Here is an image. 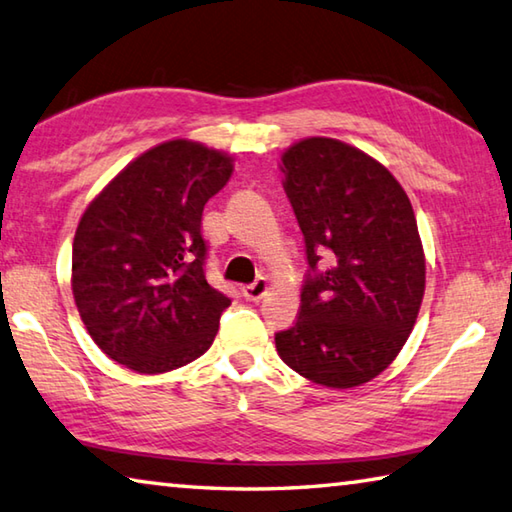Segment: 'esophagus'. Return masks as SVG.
<instances>
[{
    "label": "esophagus",
    "instance_id": "obj_1",
    "mask_svg": "<svg viewBox=\"0 0 512 512\" xmlns=\"http://www.w3.org/2000/svg\"><path fill=\"white\" fill-rule=\"evenodd\" d=\"M266 291H268L266 277H257L253 284H248V286L241 288V293H244V297H246V300H250V302L262 300V297L266 295Z\"/></svg>",
    "mask_w": 512,
    "mask_h": 512
}]
</instances>
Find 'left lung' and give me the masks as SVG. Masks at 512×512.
<instances>
[{"instance_id": "1", "label": "left lung", "mask_w": 512, "mask_h": 512, "mask_svg": "<svg viewBox=\"0 0 512 512\" xmlns=\"http://www.w3.org/2000/svg\"><path fill=\"white\" fill-rule=\"evenodd\" d=\"M280 167L309 273L295 324L275 333L277 353L324 387L369 383L403 349L423 302L412 203L385 165L336 138H304Z\"/></svg>"}]
</instances>
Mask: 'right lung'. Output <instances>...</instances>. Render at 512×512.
I'll return each instance as SVG.
<instances>
[{
  "label": "right lung",
  "instance_id": "1",
  "mask_svg": "<svg viewBox=\"0 0 512 512\" xmlns=\"http://www.w3.org/2000/svg\"><path fill=\"white\" fill-rule=\"evenodd\" d=\"M232 159L176 138L120 172L82 215L71 288L82 322L111 360L163 374L203 356L230 297L206 280L201 215Z\"/></svg>",
  "mask_w": 512,
  "mask_h": 512
}]
</instances>
